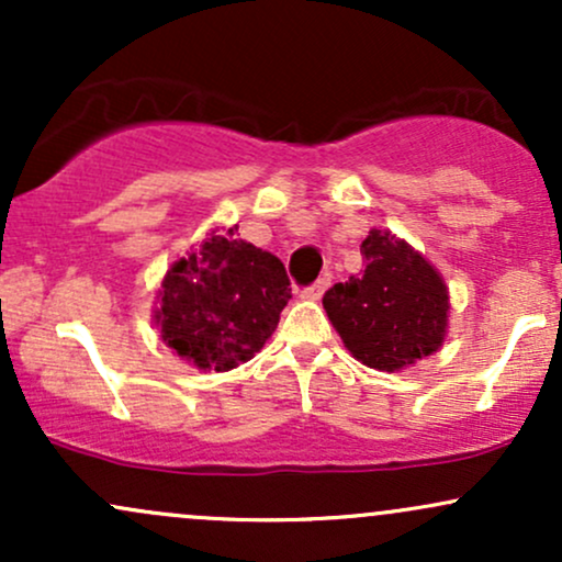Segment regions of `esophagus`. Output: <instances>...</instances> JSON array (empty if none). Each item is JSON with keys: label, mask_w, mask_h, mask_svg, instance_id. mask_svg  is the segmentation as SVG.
Listing matches in <instances>:
<instances>
[{"label": "esophagus", "mask_w": 562, "mask_h": 562, "mask_svg": "<svg viewBox=\"0 0 562 562\" xmlns=\"http://www.w3.org/2000/svg\"><path fill=\"white\" fill-rule=\"evenodd\" d=\"M327 288H330V277L322 274L319 280L314 282V285H308L306 290H303L301 295H303V299H308V301H319L322 295H325V290H327Z\"/></svg>", "instance_id": "1"}]
</instances>
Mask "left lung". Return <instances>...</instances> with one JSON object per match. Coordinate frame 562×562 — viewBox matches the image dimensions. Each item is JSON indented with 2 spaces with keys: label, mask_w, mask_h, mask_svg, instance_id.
<instances>
[{
  "label": "left lung",
  "mask_w": 562,
  "mask_h": 562,
  "mask_svg": "<svg viewBox=\"0 0 562 562\" xmlns=\"http://www.w3.org/2000/svg\"><path fill=\"white\" fill-rule=\"evenodd\" d=\"M364 269L325 293V312L353 359L398 372L443 346L449 288L420 250L389 229H370Z\"/></svg>",
  "instance_id": "left-lung-1"
}]
</instances>
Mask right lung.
Instances as JSON below:
<instances>
[{"mask_svg":"<svg viewBox=\"0 0 562 562\" xmlns=\"http://www.w3.org/2000/svg\"><path fill=\"white\" fill-rule=\"evenodd\" d=\"M211 232L173 261L158 290L160 340L198 370L227 372L254 359L288 306L285 267L269 250Z\"/></svg>","mask_w":562,"mask_h":562,"instance_id":"obj_1","label":"right lung"}]
</instances>
